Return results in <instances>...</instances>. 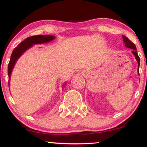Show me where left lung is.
Masks as SVG:
<instances>
[{
    "label": "left lung",
    "instance_id": "obj_1",
    "mask_svg": "<svg viewBox=\"0 0 147 147\" xmlns=\"http://www.w3.org/2000/svg\"><path fill=\"white\" fill-rule=\"evenodd\" d=\"M123 38H124V42L125 43V45L127 48H131L133 49V54L135 55V57H136V60H137L138 63V68H139V66H140V57L138 56V54L137 52V50H136V45L134 44V43H133V42H131L129 38H127V37L124 36H122Z\"/></svg>",
    "mask_w": 147,
    "mask_h": 147
}]
</instances>
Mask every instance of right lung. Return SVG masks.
Masks as SVG:
<instances>
[{
    "mask_svg": "<svg viewBox=\"0 0 147 147\" xmlns=\"http://www.w3.org/2000/svg\"><path fill=\"white\" fill-rule=\"evenodd\" d=\"M54 38H55V36H52V35H36V36H32L25 38L24 41L20 43L17 45V47L14 48L11 55L9 63L8 64L7 72L8 76H9V85L11 72L12 71V69L14 68L15 63H16L18 59L21 56L22 54L25 51H26L30 47L32 46V45L41 44V43H47V42L51 41Z\"/></svg>",
    "mask_w": 147,
    "mask_h": 147,
    "instance_id": "1",
    "label": "right lung"
}]
</instances>
